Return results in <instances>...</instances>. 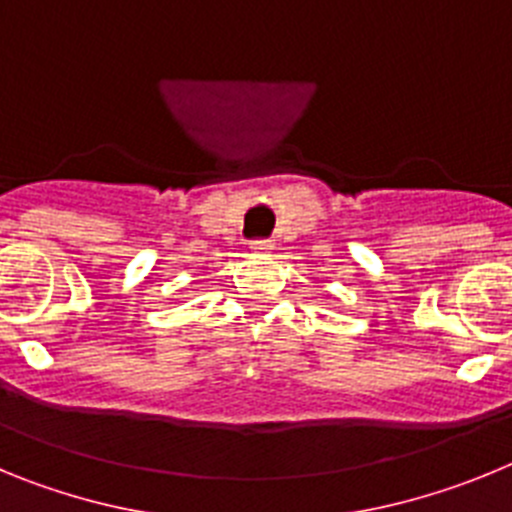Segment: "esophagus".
I'll return each mask as SVG.
<instances>
[{
  "mask_svg": "<svg viewBox=\"0 0 512 512\" xmlns=\"http://www.w3.org/2000/svg\"><path fill=\"white\" fill-rule=\"evenodd\" d=\"M248 246H251V251L256 253H269L271 248H274V243H271L269 238H256V241H251Z\"/></svg>",
  "mask_w": 512,
  "mask_h": 512,
  "instance_id": "1",
  "label": "esophagus"
}]
</instances>
